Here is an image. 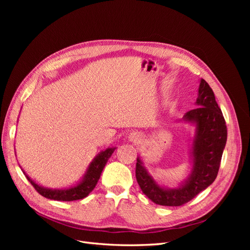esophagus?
Wrapping results in <instances>:
<instances>
[{"label":"esophagus","instance_id":"34e87169","mask_svg":"<svg viewBox=\"0 0 250 250\" xmlns=\"http://www.w3.org/2000/svg\"><path fill=\"white\" fill-rule=\"evenodd\" d=\"M128 138H129V140L133 143H139L142 140V135L138 131H133L129 134V137Z\"/></svg>","mask_w":250,"mask_h":250}]
</instances>
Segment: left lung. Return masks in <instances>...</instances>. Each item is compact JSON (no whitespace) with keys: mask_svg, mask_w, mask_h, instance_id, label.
I'll use <instances>...</instances> for the list:
<instances>
[{"mask_svg":"<svg viewBox=\"0 0 250 250\" xmlns=\"http://www.w3.org/2000/svg\"><path fill=\"white\" fill-rule=\"evenodd\" d=\"M198 107L188 111L184 120L196 125L193 140V168L190 176L176 188H164L151 177L140 157L137 158L135 177L143 193L154 203L165 207H179L192 200L214 183L220 168L221 157L228 140V128L222 111L215 99L213 89L201 79Z\"/></svg>","mask_w":250,"mask_h":250,"instance_id":"1","label":"left lung"}]
</instances>
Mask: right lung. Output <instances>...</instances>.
I'll return each instance as SVG.
<instances>
[{"label":"right lung","instance_id":"1","mask_svg":"<svg viewBox=\"0 0 250 250\" xmlns=\"http://www.w3.org/2000/svg\"><path fill=\"white\" fill-rule=\"evenodd\" d=\"M115 149L116 148H107L106 150L102 151L100 154H98L94 158V161L88 166V169L85 173V175L80 183L77 186L69 188H64V190H52V188L41 187L39 185H36L24 171L22 172H24L27 179L30 181V184L33 186L37 193H40L43 197L58 201L79 200L85 198L86 196L94 190L98 180L100 178V175L105 167V165H106L108 158L111 156Z\"/></svg>","mask_w":250,"mask_h":250}]
</instances>
